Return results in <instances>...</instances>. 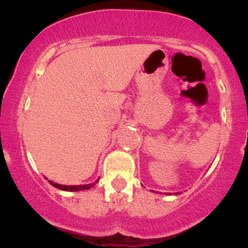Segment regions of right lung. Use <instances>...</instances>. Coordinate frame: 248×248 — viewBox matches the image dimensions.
<instances>
[{"instance_id": "add662e5", "label": "right lung", "mask_w": 248, "mask_h": 248, "mask_svg": "<svg viewBox=\"0 0 248 248\" xmlns=\"http://www.w3.org/2000/svg\"><path fill=\"white\" fill-rule=\"evenodd\" d=\"M49 184L52 185L54 187H56V188L62 189V191H82V189H89L93 186V185L91 184L82 185V186H64V185H59L56 184V182H52V181H49Z\"/></svg>"}]
</instances>
